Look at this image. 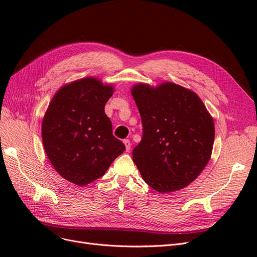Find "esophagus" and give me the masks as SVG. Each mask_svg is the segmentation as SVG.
Masks as SVG:
<instances>
[{
  "label": "esophagus",
  "mask_w": 257,
  "mask_h": 257,
  "mask_svg": "<svg viewBox=\"0 0 257 257\" xmlns=\"http://www.w3.org/2000/svg\"><path fill=\"white\" fill-rule=\"evenodd\" d=\"M123 143H124V145H125V150L128 152L131 150V142L128 141V139H124Z\"/></svg>",
  "instance_id": "esophagus-1"
}]
</instances>
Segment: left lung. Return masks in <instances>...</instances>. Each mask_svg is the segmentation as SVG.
<instances>
[{
	"instance_id": "8db88e82",
	"label": "left lung",
	"mask_w": 257,
	"mask_h": 257,
	"mask_svg": "<svg viewBox=\"0 0 257 257\" xmlns=\"http://www.w3.org/2000/svg\"><path fill=\"white\" fill-rule=\"evenodd\" d=\"M131 93L144 133L133 161L145 182L162 194L185 188L211 158L212 116L195 92L173 82L137 83Z\"/></svg>"
}]
</instances>
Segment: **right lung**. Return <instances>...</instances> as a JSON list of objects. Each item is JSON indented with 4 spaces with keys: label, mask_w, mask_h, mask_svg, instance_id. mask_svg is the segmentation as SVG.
Masks as SVG:
<instances>
[{
    "label": "right lung",
    "mask_w": 257,
    "mask_h": 257,
    "mask_svg": "<svg viewBox=\"0 0 257 257\" xmlns=\"http://www.w3.org/2000/svg\"><path fill=\"white\" fill-rule=\"evenodd\" d=\"M113 91L112 84L85 77L61 87L45 112V152L57 173L76 185L104 176L125 150L112 135L111 121L104 110Z\"/></svg>",
    "instance_id": "right-lung-1"
}]
</instances>
